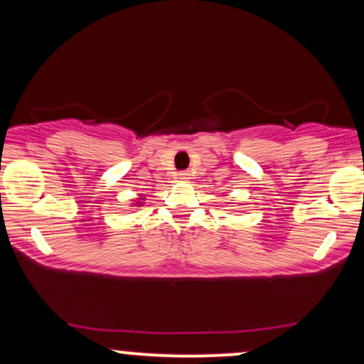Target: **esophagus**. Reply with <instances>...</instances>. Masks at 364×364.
Instances as JSON below:
<instances>
[{
	"instance_id": "34e87169",
	"label": "esophagus",
	"mask_w": 364,
	"mask_h": 364,
	"mask_svg": "<svg viewBox=\"0 0 364 364\" xmlns=\"http://www.w3.org/2000/svg\"><path fill=\"white\" fill-rule=\"evenodd\" d=\"M190 176H191L190 171H179V173H178V178L183 179V181H186V179H190Z\"/></svg>"
}]
</instances>
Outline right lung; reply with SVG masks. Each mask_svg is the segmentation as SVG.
Returning a JSON list of instances; mask_svg holds the SVG:
<instances>
[{"label": "right lung", "mask_w": 364, "mask_h": 364, "mask_svg": "<svg viewBox=\"0 0 364 364\" xmlns=\"http://www.w3.org/2000/svg\"><path fill=\"white\" fill-rule=\"evenodd\" d=\"M136 203H141V202H136Z\"/></svg>", "instance_id": "add662e5"}]
</instances>
